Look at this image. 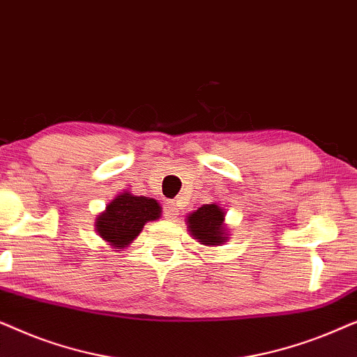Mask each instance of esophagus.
<instances>
[{"instance_id":"1","label":"esophagus","mask_w":357,"mask_h":357,"mask_svg":"<svg viewBox=\"0 0 357 357\" xmlns=\"http://www.w3.org/2000/svg\"><path fill=\"white\" fill-rule=\"evenodd\" d=\"M164 213L165 216L169 219H175L178 216V208H177V203L175 202H167L164 204Z\"/></svg>"}]
</instances>
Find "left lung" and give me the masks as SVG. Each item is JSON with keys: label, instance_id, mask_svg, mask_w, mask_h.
Masks as SVG:
<instances>
[{"label": "left lung", "instance_id": "8db88e82", "mask_svg": "<svg viewBox=\"0 0 357 357\" xmlns=\"http://www.w3.org/2000/svg\"><path fill=\"white\" fill-rule=\"evenodd\" d=\"M224 213L218 204H203L188 216L192 236L204 245H218L226 241V227L222 226Z\"/></svg>", "mask_w": 357, "mask_h": 357}]
</instances>
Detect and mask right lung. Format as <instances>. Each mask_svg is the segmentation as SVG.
Segmentation results:
<instances>
[{
  "label": "right lung",
  "mask_w": 357,
  "mask_h": 357,
  "mask_svg": "<svg viewBox=\"0 0 357 357\" xmlns=\"http://www.w3.org/2000/svg\"><path fill=\"white\" fill-rule=\"evenodd\" d=\"M160 206L153 198L123 193L116 197L97 221L99 236L115 247H125L138 237L148 221L159 219Z\"/></svg>",
  "instance_id": "1"
}]
</instances>
